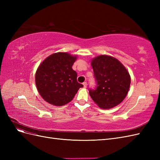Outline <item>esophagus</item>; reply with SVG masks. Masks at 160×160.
Returning <instances> with one entry per match:
<instances>
[{
    "label": "esophagus",
    "mask_w": 160,
    "mask_h": 160,
    "mask_svg": "<svg viewBox=\"0 0 160 160\" xmlns=\"http://www.w3.org/2000/svg\"><path fill=\"white\" fill-rule=\"evenodd\" d=\"M83 85L84 88H87V86H88V83H87V82H84V83H83Z\"/></svg>",
    "instance_id": "34e87169"
}]
</instances>
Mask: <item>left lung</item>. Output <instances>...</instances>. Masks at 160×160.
<instances>
[{
	"label": "left lung",
	"mask_w": 160,
	"mask_h": 160,
	"mask_svg": "<svg viewBox=\"0 0 160 160\" xmlns=\"http://www.w3.org/2000/svg\"><path fill=\"white\" fill-rule=\"evenodd\" d=\"M96 87L89 89L94 102L103 109L119 105L126 97L131 79L125 67L115 58L100 55L91 61Z\"/></svg>",
	"instance_id": "8db88e82"
}]
</instances>
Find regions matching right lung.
I'll return each mask as SVG.
<instances>
[{
  "instance_id": "1",
  "label": "right lung",
  "mask_w": 160,
  "mask_h": 160,
  "mask_svg": "<svg viewBox=\"0 0 160 160\" xmlns=\"http://www.w3.org/2000/svg\"><path fill=\"white\" fill-rule=\"evenodd\" d=\"M76 59L68 53L57 52L48 57L38 67L35 75L37 88L47 102L64 105L83 88L77 82L76 71L72 69Z\"/></svg>"
}]
</instances>
